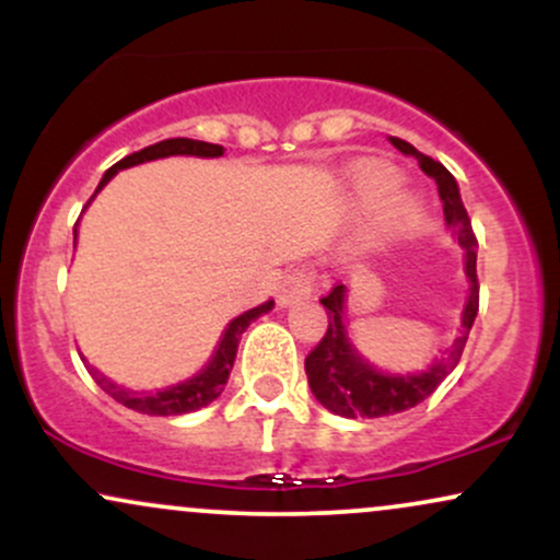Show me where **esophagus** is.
<instances>
[{"label": "esophagus", "instance_id": "obj_1", "mask_svg": "<svg viewBox=\"0 0 560 560\" xmlns=\"http://www.w3.org/2000/svg\"><path fill=\"white\" fill-rule=\"evenodd\" d=\"M313 287H316V271L311 266L292 268L279 287V305H292L302 298H311Z\"/></svg>", "mask_w": 560, "mask_h": 560}]
</instances>
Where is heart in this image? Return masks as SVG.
Returning <instances> with one entry per match:
<instances>
[{
	"label": "heart",
	"instance_id": "b5f03b06",
	"mask_svg": "<svg viewBox=\"0 0 560 560\" xmlns=\"http://www.w3.org/2000/svg\"><path fill=\"white\" fill-rule=\"evenodd\" d=\"M397 173L387 165H369L352 178V208L358 213H376V236L410 234L419 226L421 208L410 195H392L397 189Z\"/></svg>",
	"mask_w": 560,
	"mask_h": 560
}]
</instances>
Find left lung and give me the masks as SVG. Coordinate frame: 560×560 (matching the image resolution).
<instances>
[{
	"label": "left lung",
	"instance_id": "8db88e82",
	"mask_svg": "<svg viewBox=\"0 0 560 560\" xmlns=\"http://www.w3.org/2000/svg\"><path fill=\"white\" fill-rule=\"evenodd\" d=\"M392 144L405 155L419 160L421 171L436 182L442 197V210H445L447 226L458 236L460 247H466V276L471 281V294L464 307V320H460V334L447 347L442 358H436L432 365L416 374H387L371 365L365 358L358 355L355 347L350 345L347 329L342 324L345 316V284H334L326 298H320V305L326 307L329 316V329H326L320 342L307 352L305 374L316 400L329 408L331 413L345 416V419H378V416L402 413V410L416 408L421 400H427L432 392L440 387V382L455 369L464 355V347L471 331L474 318L479 311V279H477V234L471 229L464 199L458 195L453 173H450L440 160H432L416 150L408 141L392 137Z\"/></svg>",
	"mask_w": 560,
	"mask_h": 560
}]
</instances>
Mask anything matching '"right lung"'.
Returning <instances> with one entry per match:
<instances>
[{"label":"right lung","mask_w":560,"mask_h":560,"mask_svg":"<svg viewBox=\"0 0 560 560\" xmlns=\"http://www.w3.org/2000/svg\"><path fill=\"white\" fill-rule=\"evenodd\" d=\"M168 155H197V158H221L223 155V147L221 144H208V141H197V139H165V141H158V144H150L144 147V150L133 152V155H128L120 160V163H115L110 171L102 176L100 186H96V191L102 189L110 178L118 173L120 168H128V165H139V163H147V160H158V158H168ZM94 191V195H96ZM89 205V202H86ZM73 236H75V229H73ZM273 307V300L262 302V305L253 307V311L242 313V316H236L231 324L226 326V331H223L221 342H218L213 358H210V363L205 365L199 374H195L191 378H186V382H178L173 384V387H163L158 392H133V389H124L118 387V384L110 382V378H105L100 374V371L89 369V374L96 378V384H100L102 389L107 392V395L113 397V400H118L120 405H126V408L131 410H139V413H147V416H182V413H191V410H199L205 408L208 402H213L218 395L223 392V384H226V378L231 374V369H234V358H236V347H240V339L244 329H247L249 324H253L255 318L262 316V313H268Z\"/></svg>","instance_id":"obj_1"}]
</instances>
